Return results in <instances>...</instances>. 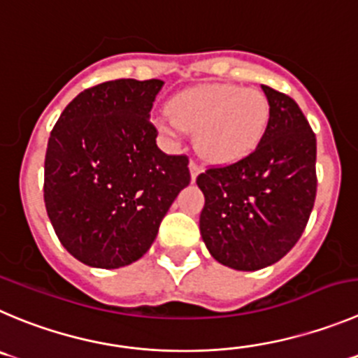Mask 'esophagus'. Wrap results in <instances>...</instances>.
Returning <instances> with one entry per match:
<instances>
[{
	"instance_id": "obj_1",
	"label": "esophagus",
	"mask_w": 358,
	"mask_h": 358,
	"mask_svg": "<svg viewBox=\"0 0 358 358\" xmlns=\"http://www.w3.org/2000/svg\"><path fill=\"white\" fill-rule=\"evenodd\" d=\"M202 172V169H200V165L196 162H189V173H192V181H195L196 177H199V173Z\"/></svg>"
}]
</instances>
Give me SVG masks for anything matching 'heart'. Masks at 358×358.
Here are the masks:
<instances>
[{
    "label": "heart",
    "mask_w": 358,
    "mask_h": 358,
    "mask_svg": "<svg viewBox=\"0 0 358 358\" xmlns=\"http://www.w3.org/2000/svg\"><path fill=\"white\" fill-rule=\"evenodd\" d=\"M170 119L158 128L170 138L196 131L200 155L228 165L250 156L268 124V101L258 90L234 84H203L176 94L166 107Z\"/></svg>",
    "instance_id": "b5f03b06"
}]
</instances>
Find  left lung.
Returning <instances> with one entry per match:
<instances>
[{"instance_id": "left-lung-1", "label": "left lung", "mask_w": 358, "mask_h": 358, "mask_svg": "<svg viewBox=\"0 0 358 358\" xmlns=\"http://www.w3.org/2000/svg\"><path fill=\"white\" fill-rule=\"evenodd\" d=\"M268 124L241 162L196 177L206 196L200 234L210 257L236 271H258L285 257L308 224L316 196V137L299 105L262 86Z\"/></svg>"}]
</instances>
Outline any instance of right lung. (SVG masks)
<instances>
[{
  "instance_id": "1",
  "label": "right lung",
  "mask_w": 358,
  "mask_h": 358,
  "mask_svg": "<svg viewBox=\"0 0 358 358\" xmlns=\"http://www.w3.org/2000/svg\"><path fill=\"white\" fill-rule=\"evenodd\" d=\"M163 80L119 79L73 98L50 131L43 200L68 253L96 268L144 257L176 196L188 156L156 145L149 122Z\"/></svg>"
}]
</instances>
